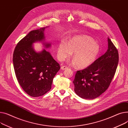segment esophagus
Wrapping results in <instances>:
<instances>
[{"instance_id":"obj_1","label":"esophagus","mask_w":128,"mask_h":128,"mask_svg":"<svg viewBox=\"0 0 128 128\" xmlns=\"http://www.w3.org/2000/svg\"><path fill=\"white\" fill-rule=\"evenodd\" d=\"M68 69V66H63L61 67V69L62 70H66Z\"/></svg>"}]
</instances>
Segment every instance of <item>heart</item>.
<instances>
[{"label":"heart","instance_id":"heart-1","mask_svg":"<svg viewBox=\"0 0 128 128\" xmlns=\"http://www.w3.org/2000/svg\"><path fill=\"white\" fill-rule=\"evenodd\" d=\"M101 52L99 45L87 36H74L68 41L62 40L57 49L58 58L60 60L71 56L72 62L80 68H84L94 62Z\"/></svg>","mask_w":128,"mask_h":128}]
</instances>
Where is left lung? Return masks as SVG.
Instances as JSON below:
<instances>
[{
    "label": "left lung",
    "mask_w": 128,
    "mask_h": 128,
    "mask_svg": "<svg viewBox=\"0 0 128 128\" xmlns=\"http://www.w3.org/2000/svg\"><path fill=\"white\" fill-rule=\"evenodd\" d=\"M118 52L108 38V50L86 68L77 71L73 82L74 91L80 98L92 100L106 91L115 74Z\"/></svg>",
    "instance_id": "obj_1"
}]
</instances>
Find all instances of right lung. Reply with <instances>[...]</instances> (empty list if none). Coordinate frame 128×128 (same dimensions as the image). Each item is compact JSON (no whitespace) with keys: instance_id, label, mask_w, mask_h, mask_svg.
Here are the masks:
<instances>
[{"instance_id":"add662e5","label":"right lung","mask_w":128,"mask_h":128,"mask_svg":"<svg viewBox=\"0 0 128 128\" xmlns=\"http://www.w3.org/2000/svg\"><path fill=\"white\" fill-rule=\"evenodd\" d=\"M46 27L29 32L17 44L13 55V63L18 82L30 96H42L50 91L52 80L60 66L45 49L36 52L33 43L43 41ZM46 48L50 43H43Z\"/></svg>"}]
</instances>
